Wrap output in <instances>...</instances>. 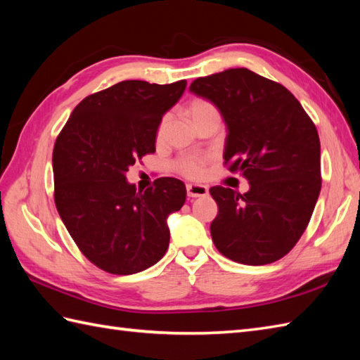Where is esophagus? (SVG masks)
Here are the masks:
<instances>
[{
  "label": "esophagus",
  "instance_id": "34e87169",
  "mask_svg": "<svg viewBox=\"0 0 360 360\" xmlns=\"http://www.w3.org/2000/svg\"><path fill=\"white\" fill-rule=\"evenodd\" d=\"M209 193V188L201 184H188L187 186V195L190 198H201Z\"/></svg>",
  "mask_w": 360,
  "mask_h": 360
}]
</instances>
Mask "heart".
Masks as SVG:
<instances>
[{"label": "heart", "mask_w": 360, "mask_h": 360, "mask_svg": "<svg viewBox=\"0 0 360 360\" xmlns=\"http://www.w3.org/2000/svg\"><path fill=\"white\" fill-rule=\"evenodd\" d=\"M187 112L188 116L192 117L195 122V125L198 122H201L202 119L209 117V116H218V110L217 106L212 102L205 101V98H193L192 102L187 106ZM167 128V117L160 122L159 128H158V137H162ZM176 170H178L182 176L186 178H200L202 174V160L200 158L195 156H184L176 160Z\"/></svg>", "instance_id": "b5f03b06"}]
</instances>
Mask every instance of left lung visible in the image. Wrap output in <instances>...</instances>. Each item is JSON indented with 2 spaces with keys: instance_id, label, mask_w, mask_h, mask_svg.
<instances>
[{
  "instance_id": "1",
  "label": "left lung",
  "mask_w": 360,
  "mask_h": 360,
  "mask_svg": "<svg viewBox=\"0 0 360 360\" xmlns=\"http://www.w3.org/2000/svg\"><path fill=\"white\" fill-rule=\"evenodd\" d=\"M193 94L219 110L227 127L224 164L249 181V192L215 186L210 233L236 263L259 266L285 257L307 229L322 187L314 122L290 91L235 68L200 77Z\"/></svg>"
}]
</instances>
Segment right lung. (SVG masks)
Instances as JSON below:
<instances>
[{"label":"right lung","instance_id":"1","mask_svg":"<svg viewBox=\"0 0 360 360\" xmlns=\"http://www.w3.org/2000/svg\"><path fill=\"white\" fill-rule=\"evenodd\" d=\"M186 80H125L75 106L52 153L53 200L82 254L116 275L145 271L165 255L167 218L186 202L184 182L159 178L136 192L125 173L155 153L158 127Z\"/></svg>","mask_w":360,"mask_h":360}]
</instances>
